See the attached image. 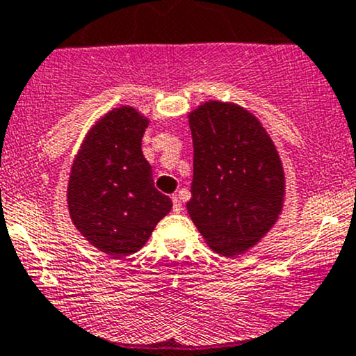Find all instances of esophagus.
<instances>
[{
    "label": "esophagus",
    "instance_id": "obj_1",
    "mask_svg": "<svg viewBox=\"0 0 356 356\" xmlns=\"http://www.w3.org/2000/svg\"><path fill=\"white\" fill-rule=\"evenodd\" d=\"M171 200H173V212H175V213L181 212L183 205H181V200H179L177 195H173V197H171Z\"/></svg>",
    "mask_w": 356,
    "mask_h": 356
}]
</instances>
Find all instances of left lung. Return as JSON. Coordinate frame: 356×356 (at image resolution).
Returning <instances> with one entry per match:
<instances>
[{
  "instance_id": "obj_1",
  "label": "left lung",
  "mask_w": 356,
  "mask_h": 356,
  "mask_svg": "<svg viewBox=\"0 0 356 356\" xmlns=\"http://www.w3.org/2000/svg\"><path fill=\"white\" fill-rule=\"evenodd\" d=\"M193 137V224L216 253L254 246L277 222L285 177L273 140L248 110L207 102L188 115Z\"/></svg>"
}]
</instances>
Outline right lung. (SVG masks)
Instances as JSON below:
<instances>
[{"instance_id": "right-lung-1", "label": "right lung", "mask_w": 356, "mask_h": 356, "mask_svg": "<svg viewBox=\"0 0 356 356\" xmlns=\"http://www.w3.org/2000/svg\"><path fill=\"white\" fill-rule=\"evenodd\" d=\"M147 118L132 106L102 117L83 140L71 168L67 205L79 232L112 258L139 251L171 198L158 192L140 149Z\"/></svg>"}]
</instances>
